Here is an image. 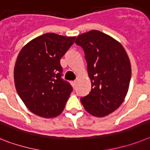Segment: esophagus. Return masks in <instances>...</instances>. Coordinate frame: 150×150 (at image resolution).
<instances>
[{"label":"esophagus","instance_id":"1","mask_svg":"<svg viewBox=\"0 0 150 150\" xmlns=\"http://www.w3.org/2000/svg\"><path fill=\"white\" fill-rule=\"evenodd\" d=\"M71 83H72V86H73V87H75V86H76V80H74V81H72V82H71Z\"/></svg>","mask_w":150,"mask_h":150}]
</instances>
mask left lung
Masks as SVG:
<instances>
[{
    "label": "left lung",
    "instance_id": "8db88e82",
    "mask_svg": "<svg viewBox=\"0 0 150 150\" xmlns=\"http://www.w3.org/2000/svg\"><path fill=\"white\" fill-rule=\"evenodd\" d=\"M75 43L84 50L92 86L80 101L90 114L106 117L119 108L128 92L131 79L128 55L117 40L96 30L79 35Z\"/></svg>",
    "mask_w": 150,
    "mask_h": 150
}]
</instances>
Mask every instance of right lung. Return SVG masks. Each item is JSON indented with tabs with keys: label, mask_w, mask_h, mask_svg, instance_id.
<instances>
[{
	"label": "right lung",
	"mask_w": 150,
	"mask_h": 150,
	"mask_svg": "<svg viewBox=\"0 0 150 150\" xmlns=\"http://www.w3.org/2000/svg\"><path fill=\"white\" fill-rule=\"evenodd\" d=\"M75 37L47 33L22 48L16 60L13 78L17 93L33 113L53 118L64 110L73 88L61 78L60 59Z\"/></svg>",
	"instance_id": "1"
}]
</instances>
